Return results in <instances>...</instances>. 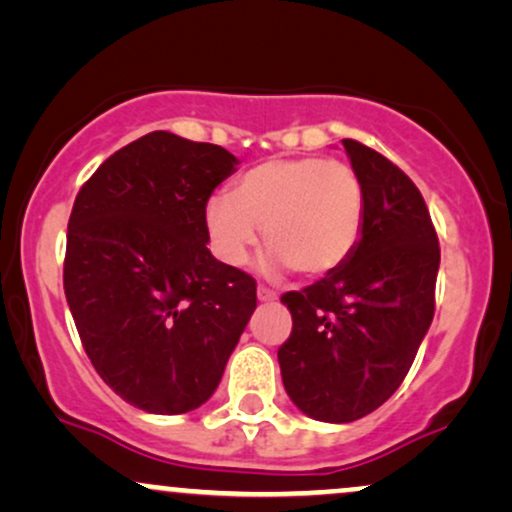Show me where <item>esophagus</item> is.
Returning <instances> with one entry per match:
<instances>
[{
    "label": "esophagus",
    "mask_w": 512,
    "mask_h": 512,
    "mask_svg": "<svg viewBox=\"0 0 512 512\" xmlns=\"http://www.w3.org/2000/svg\"><path fill=\"white\" fill-rule=\"evenodd\" d=\"M257 298H260L262 303H272V301H276V293L264 289V286H257Z\"/></svg>",
    "instance_id": "esophagus-1"
}]
</instances>
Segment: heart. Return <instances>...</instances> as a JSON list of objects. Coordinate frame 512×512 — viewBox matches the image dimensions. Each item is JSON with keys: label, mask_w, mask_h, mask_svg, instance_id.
<instances>
[{"label": "heart", "mask_w": 512, "mask_h": 512, "mask_svg": "<svg viewBox=\"0 0 512 512\" xmlns=\"http://www.w3.org/2000/svg\"><path fill=\"white\" fill-rule=\"evenodd\" d=\"M204 221L216 255L245 262L262 238L267 272L320 279L351 260L366 226V190L349 163L325 156L269 158L240 175L233 195H214Z\"/></svg>", "instance_id": "obj_1"}]
</instances>
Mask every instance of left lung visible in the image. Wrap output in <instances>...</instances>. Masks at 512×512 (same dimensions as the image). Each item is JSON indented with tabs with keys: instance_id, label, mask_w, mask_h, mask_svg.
Instances as JSON below:
<instances>
[{
	"instance_id": "8db88e82",
	"label": "left lung",
	"mask_w": 512,
	"mask_h": 512,
	"mask_svg": "<svg viewBox=\"0 0 512 512\" xmlns=\"http://www.w3.org/2000/svg\"><path fill=\"white\" fill-rule=\"evenodd\" d=\"M366 190V226L351 260L281 303L291 337L281 380L303 414L349 424L392 397L436 308L440 248L419 187L383 154L342 139Z\"/></svg>"
}]
</instances>
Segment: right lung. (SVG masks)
I'll return each mask as SVG.
<instances>
[{
    "label": "right lung",
    "mask_w": 512,
    "mask_h": 512,
    "mask_svg": "<svg viewBox=\"0 0 512 512\" xmlns=\"http://www.w3.org/2000/svg\"><path fill=\"white\" fill-rule=\"evenodd\" d=\"M236 166L221 146L151 132L76 195L64 296L103 383L149 414L202 407L257 308L255 279L207 248L204 209Z\"/></svg>",
    "instance_id": "right-lung-1"
}]
</instances>
